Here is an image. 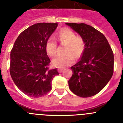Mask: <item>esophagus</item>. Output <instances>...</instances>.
Returning <instances> with one entry per match:
<instances>
[{"instance_id":"obj_1","label":"esophagus","mask_w":123,"mask_h":123,"mask_svg":"<svg viewBox=\"0 0 123 123\" xmlns=\"http://www.w3.org/2000/svg\"><path fill=\"white\" fill-rule=\"evenodd\" d=\"M63 70V68H58V73H62Z\"/></svg>"}]
</instances>
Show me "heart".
<instances>
[{"mask_svg": "<svg viewBox=\"0 0 123 123\" xmlns=\"http://www.w3.org/2000/svg\"><path fill=\"white\" fill-rule=\"evenodd\" d=\"M61 44H67L65 48L66 55H57L52 60V63L56 68H63L73 63L75 58H79L84 49V41L80 36H76L75 32L69 28H63L56 34ZM57 42L50 37L45 43V50L50 56L56 54ZM75 56L74 57V56Z\"/></svg>", "mask_w": 123, "mask_h": 123, "instance_id": "1", "label": "heart"}]
</instances>
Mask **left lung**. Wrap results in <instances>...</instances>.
<instances>
[{"instance_id": "left-lung-1", "label": "left lung", "mask_w": 123, "mask_h": 123, "mask_svg": "<svg viewBox=\"0 0 123 123\" xmlns=\"http://www.w3.org/2000/svg\"><path fill=\"white\" fill-rule=\"evenodd\" d=\"M84 41L81 60L71 67L73 75L68 81L69 89L81 97L98 94L113 74L114 55L105 36L85 23H67Z\"/></svg>"}]
</instances>
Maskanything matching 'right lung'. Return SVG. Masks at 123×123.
Here are the masks:
<instances>
[{
	"instance_id": "obj_1",
	"label": "right lung",
	"mask_w": 123,
	"mask_h": 123,
	"mask_svg": "<svg viewBox=\"0 0 123 123\" xmlns=\"http://www.w3.org/2000/svg\"><path fill=\"white\" fill-rule=\"evenodd\" d=\"M58 26L57 23H39L23 31L10 52V73L15 85L24 94L34 98L52 89V81L59 74L49 69L50 60L45 43Z\"/></svg>"
}]
</instances>
